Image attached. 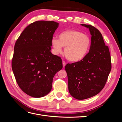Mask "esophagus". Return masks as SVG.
<instances>
[{
    "label": "esophagus",
    "instance_id": "34e87169",
    "mask_svg": "<svg viewBox=\"0 0 122 122\" xmlns=\"http://www.w3.org/2000/svg\"><path fill=\"white\" fill-rule=\"evenodd\" d=\"M66 64L65 61H62V66H63V67H65V66H66Z\"/></svg>",
    "mask_w": 122,
    "mask_h": 122
}]
</instances>
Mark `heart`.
<instances>
[{"label": "heart", "instance_id": "heart-1", "mask_svg": "<svg viewBox=\"0 0 122 122\" xmlns=\"http://www.w3.org/2000/svg\"><path fill=\"white\" fill-rule=\"evenodd\" d=\"M58 39L53 38L51 44L55 54L62 52L64 47V54L70 61L77 62L83 60L89 52L91 40L87 35L82 32L69 29L61 32Z\"/></svg>", "mask_w": 122, "mask_h": 122}]
</instances>
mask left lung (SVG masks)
<instances>
[{"label":"left lung","mask_w":122,"mask_h":122,"mask_svg":"<svg viewBox=\"0 0 122 122\" xmlns=\"http://www.w3.org/2000/svg\"><path fill=\"white\" fill-rule=\"evenodd\" d=\"M89 29L91 46L83 60L65 66L69 92L78 100L97 95L104 87L112 69L108 47L105 45L101 32L90 25L81 24Z\"/></svg>","instance_id":"left-lung-1"}]
</instances>
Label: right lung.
<instances>
[{
  "mask_svg": "<svg viewBox=\"0 0 122 122\" xmlns=\"http://www.w3.org/2000/svg\"><path fill=\"white\" fill-rule=\"evenodd\" d=\"M58 25L54 21H36L24 29L15 45L14 74L20 88L31 97L40 98L48 94L55 74L62 68L61 58L50 51Z\"/></svg>",
  "mask_w": 122,
  "mask_h": 122,
  "instance_id": "obj_1",
  "label": "right lung"
}]
</instances>
